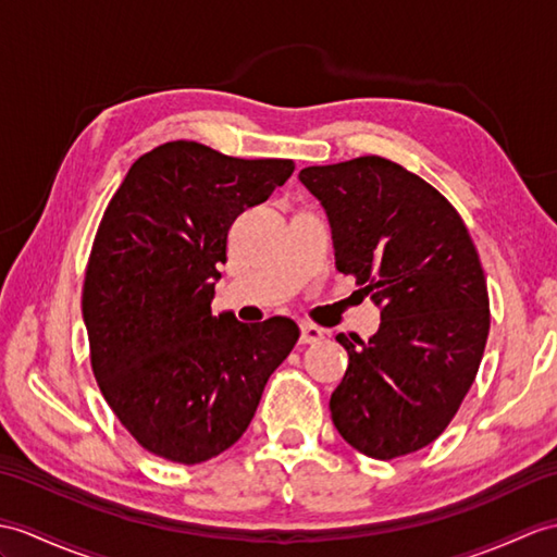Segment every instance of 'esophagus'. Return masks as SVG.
Returning a JSON list of instances; mask_svg holds the SVG:
<instances>
[{"label":"esophagus","mask_w":557,"mask_h":557,"mask_svg":"<svg viewBox=\"0 0 557 557\" xmlns=\"http://www.w3.org/2000/svg\"><path fill=\"white\" fill-rule=\"evenodd\" d=\"M322 337H325V332H322L315 325H310V322H304V325H301V337H299L301 344H318Z\"/></svg>","instance_id":"1"}]
</instances>
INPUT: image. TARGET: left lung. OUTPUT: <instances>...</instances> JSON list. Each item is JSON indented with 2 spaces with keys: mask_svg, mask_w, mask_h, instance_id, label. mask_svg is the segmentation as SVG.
I'll use <instances>...</instances> for the list:
<instances>
[{
  "mask_svg": "<svg viewBox=\"0 0 557 557\" xmlns=\"http://www.w3.org/2000/svg\"><path fill=\"white\" fill-rule=\"evenodd\" d=\"M327 213L334 263L380 308L368 342L337 334L348 368L332 422L360 454L392 460L454 420L488 337L484 270L462 218L422 177L360 157L299 173Z\"/></svg>",
  "mask_w": 557,
  "mask_h": 557,
  "instance_id": "obj_1",
  "label": "left lung"
}]
</instances>
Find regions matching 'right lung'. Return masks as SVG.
Returning <instances> with one entry per match:
<instances>
[{"mask_svg": "<svg viewBox=\"0 0 557 557\" xmlns=\"http://www.w3.org/2000/svg\"><path fill=\"white\" fill-rule=\"evenodd\" d=\"M292 173V159L177 139L139 157L103 211L83 287L92 370L153 456L197 465L227 450L299 342L289 318L247 325L211 313L232 223Z\"/></svg>", "mask_w": 557, "mask_h": 557, "instance_id": "1", "label": "right lung"}]
</instances>
